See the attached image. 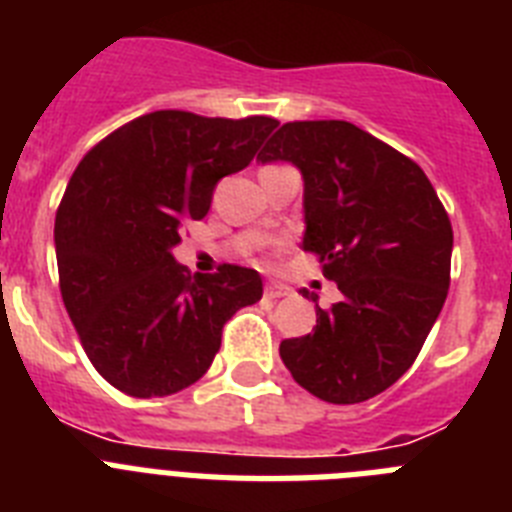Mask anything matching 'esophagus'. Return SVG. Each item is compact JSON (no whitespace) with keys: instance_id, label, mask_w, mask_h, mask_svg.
<instances>
[{"instance_id":"esophagus-1","label":"esophagus","mask_w":512,"mask_h":512,"mask_svg":"<svg viewBox=\"0 0 512 512\" xmlns=\"http://www.w3.org/2000/svg\"><path fill=\"white\" fill-rule=\"evenodd\" d=\"M289 294L291 289L289 286H283V283H268V286H265V296H268V299H283V296Z\"/></svg>"}]
</instances>
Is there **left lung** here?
Listing matches in <instances>:
<instances>
[{
	"mask_svg": "<svg viewBox=\"0 0 512 512\" xmlns=\"http://www.w3.org/2000/svg\"><path fill=\"white\" fill-rule=\"evenodd\" d=\"M257 158L299 166L302 247L343 294L312 299L317 325L281 341L283 364L320 401H369L414 364L445 304L448 213L419 163L341 119L286 122Z\"/></svg>",
	"mask_w": 512,
	"mask_h": 512,
	"instance_id": "left-lung-1",
	"label": "left lung"
}]
</instances>
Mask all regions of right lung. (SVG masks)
I'll list each match as a JSON object with an SVG mask.
<instances>
[{"label": "right lung", "mask_w": 512, "mask_h": 512, "mask_svg": "<svg viewBox=\"0 0 512 512\" xmlns=\"http://www.w3.org/2000/svg\"><path fill=\"white\" fill-rule=\"evenodd\" d=\"M276 127L273 117L153 111L77 163L54 221L59 289L90 364L122 393L190 388L221 349L226 320L260 302L257 270L223 263L192 278L171 247Z\"/></svg>", "instance_id": "right-lung-1"}]
</instances>
